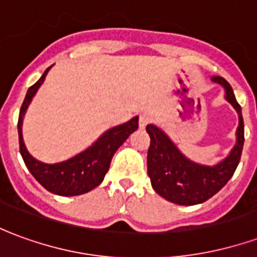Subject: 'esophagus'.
<instances>
[{
  "instance_id": "esophagus-1",
  "label": "esophagus",
  "mask_w": 257,
  "mask_h": 257,
  "mask_svg": "<svg viewBox=\"0 0 257 257\" xmlns=\"http://www.w3.org/2000/svg\"><path fill=\"white\" fill-rule=\"evenodd\" d=\"M151 121V118L149 114H140V117H139V126L142 129H145L149 123H150Z\"/></svg>"
}]
</instances>
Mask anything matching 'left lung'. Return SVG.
<instances>
[{
    "mask_svg": "<svg viewBox=\"0 0 257 257\" xmlns=\"http://www.w3.org/2000/svg\"><path fill=\"white\" fill-rule=\"evenodd\" d=\"M213 82L226 89V100L238 112L237 143L230 154L213 167L201 165L184 157L164 131L147 125L150 147L147 153V173L151 186L162 198L178 205H197L205 202L220 191L235 172L243 147V119L241 106L234 96L231 85L221 77H212Z\"/></svg>",
    "mask_w": 257,
    "mask_h": 257,
    "instance_id": "obj_1",
    "label": "left lung"
}]
</instances>
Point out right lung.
<instances>
[{
    "instance_id": "1",
    "label": "right lung",
    "mask_w": 257,
    "mask_h": 257,
    "mask_svg": "<svg viewBox=\"0 0 257 257\" xmlns=\"http://www.w3.org/2000/svg\"><path fill=\"white\" fill-rule=\"evenodd\" d=\"M51 67H48L41 78L29 88L25 101L20 107L19 121H18L20 154L23 157L27 169L44 189L63 197L79 195L93 190L103 182L110 168L114 153L128 139L129 135L134 134L139 128V117H134L128 122L106 131L90 147L67 161L58 162V164H44L38 161L26 149L23 135H22V123L31 99L42 85Z\"/></svg>"
}]
</instances>
